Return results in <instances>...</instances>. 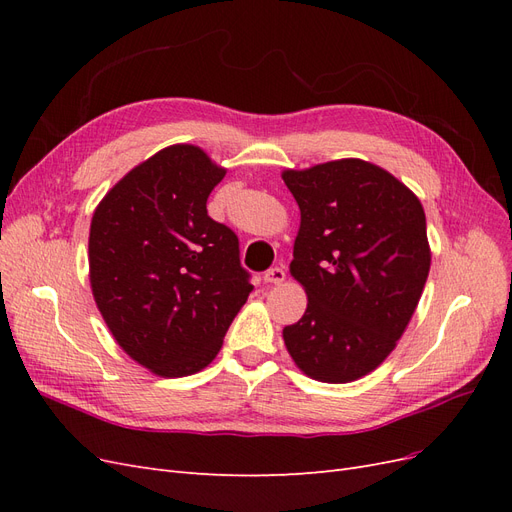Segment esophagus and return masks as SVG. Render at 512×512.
Segmentation results:
<instances>
[{"instance_id":"esophagus-1","label":"esophagus","mask_w":512,"mask_h":512,"mask_svg":"<svg viewBox=\"0 0 512 512\" xmlns=\"http://www.w3.org/2000/svg\"><path fill=\"white\" fill-rule=\"evenodd\" d=\"M262 280H265V284H271V286H280V284L286 280V271H284L282 267L269 269L265 275H262Z\"/></svg>"}]
</instances>
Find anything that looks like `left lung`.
Instances as JSON below:
<instances>
[{"mask_svg":"<svg viewBox=\"0 0 512 512\" xmlns=\"http://www.w3.org/2000/svg\"><path fill=\"white\" fill-rule=\"evenodd\" d=\"M301 209L290 275L307 294L284 344L305 376L354 382L384 363L421 299L431 247L421 200L361 158L286 168Z\"/></svg>","mask_w":512,"mask_h":512,"instance_id":"left-lung-1","label":"left lung"}]
</instances>
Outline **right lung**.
Returning a JSON list of instances; mask_svg holds the SVG:
<instances>
[{
	"instance_id": "obj_1",
	"label": "right lung",
	"mask_w": 512,
	"mask_h": 512,
	"mask_svg": "<svg viewBox=\"0 0 512 512\" xmlns=\"http://www.w3.org/2000/svg\"><path fill=\"white\" fill-rule=\"evenodd\" d=\"M224 175L200 147L170 145L123 175L91 218L94 301L121 350L160 378L205 369L252 292L237 235L207 215Z\"/></svg>"
}]
</instances>
